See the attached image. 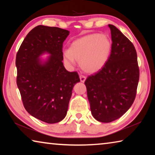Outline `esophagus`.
Returning a JSON list of instances; mask_svg holds the SVG:
<instances>
[{
  "mask_svg": "<svg viewBox=\"0 0 155 155\" xmlns=\"http://www.w3.org/2000/svg\"><path fill=\"white\" fill-rule=\"evenodd\" d=\"M80 80H81V81L82 83H84L85 82V79H86V77L85 76H84V75H83V74H80Z\"/></svg>",
  "mask_w": 155,
  "mask_h": 155,
  "instance_id": "esophagus-1",
  "label": "esophagus"
}]
</instances>
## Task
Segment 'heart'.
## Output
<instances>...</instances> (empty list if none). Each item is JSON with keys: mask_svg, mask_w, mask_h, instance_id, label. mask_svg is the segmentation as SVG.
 I'll return each mask as SVG.
<instances>
[{"mask_svg": "<svg viewBox=\"0 0 155 155\" xmlns=\"http://www.w3.org/2000/svg\"><path fill=\"white\" fill-rule=\"evenodd\" d=\"M111 50V41L106 35L92 33L72 41L64 53V61L73 64L74 59L79 61L84 71H98L107 61Z\"/></svg>", "mask_w": 155, "mask_h": 155, "instance_id": "obj_1", "label": "heart"}]
</instances>
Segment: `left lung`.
Listing matches in <instances>:
<instances>
[{"label":"left lung","mask_w":155,"mask_h":155,"mask_svg":"<svg viewBox=\"0 0 155 155\" xmlns=\"http://www.w3.org/2000/svg\"><path fill=\"white\" fill-rule=\"evenodd\" d=\"M111 50L105 65L85 81L93 117L111 122L122 116L135 101L140 78L137 52L121 31L109 25Z\"/></svg>","instance_id":"8db88e82"}]
</instances>
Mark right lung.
Wrapping results in <instances>:
<instances>
[{"mask_svg": "<svg viewBox=\"0 0 155 155\" xmlns=\"http://www.w3.org/2000/svg\"><path fill=\"white\" fill-rule=\"evenodd\" d=\"M69 31L39 25L26 36L16 54V83L25 109L35 118L57 123L67 114L72 89L80 78L63 64V43ZM44 52L51 55L42 63Z\"/></svg>", "mask_w": 155, "mask_h": 155, "instance_id": "1", "label": "right lung"}]
</instances>
